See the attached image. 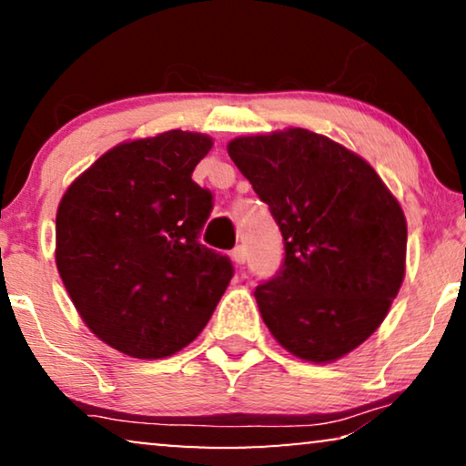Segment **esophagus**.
<instances>
[{"instance_id": "34e87169", "label": "esophagus", "mask_w": 466, "mask_h": 466, "mask_svg": "<svg viewBox=\"0 0 466 466\" xmlns=\"http://www.w3.org/2000/svg\"><path fill=\"white\" fill-rule=\"evenodd\" d=\"M232 259H234V264L238 266V268H242L247 264V248L245 247H236L234 251H232Z\"/></svg>"}]
</instances>
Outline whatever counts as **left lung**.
Returning a JSON list of instances; mask_svg holds the SVG:
<instances>
[{
	"mask_svg": "<svg viewBox=\"0 0 466 466\" xmlns=\"http://www.w3.org/2000/svg\"><path fill=\"white\" fill-rule=\"evenodd\" d=\"M228 154L285 242L258 285L261 319L293 357L331 363L382 325L405 277L403 208L361 156L306 128L236 137Z\"/></svg>",
	"mask_w": 466,
	"mask_h": 466,
	"instance_id": "left-lung-1",
	"label": "left lung"
}]
</instances>
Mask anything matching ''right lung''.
I'll list each match as a JSON object with an SVG mask.
<instances>
[{
    "instance_id": "add662e5",
    "label": "right lung",
    "mask_w": 466,
    "mask_h": 466,
    "mask_svg": "<svg viewBox=\"0 0 466 466\" xmlns=\"http://www.w3.org/2000/svg\"><path fill=\"white\" fill-rule=\"evenodd\" d=\"M213 139L189 130L124 141L67 187L56 268L96 338L135 359H165L198 338L232 264L198 242L213 196L192 181Z\"/></svg>"
}]
</instances>
